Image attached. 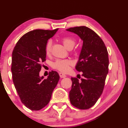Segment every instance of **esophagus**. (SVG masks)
Wrapping results in <instances>:
<instances>
[{
    "instance_id": "obj_1",
    "label": "esophagus",
    "mask_w": 128,
    "mask_h": 128,
    "mask_svg": "<svg viewBox=\"0 0 128 128\" xmlns=\"http://www.w3.org/2000/svg\"><path fill=\"white\" fill-rule=\"evenodd\" d=\"M59 74H60V76L61 78H64L66 77V75L64 73H63L62 72H60L59 73Z\"/></svg>"
}]
</instances>
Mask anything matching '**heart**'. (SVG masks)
Listing matches in <instances>:
<instances>
[{
	"mask_svg": "<svg viewBox=\"0 0 128 128\" xmlns=\"http://www.w3.org/2000/svg\"><path fill=\"white\" fill-rule=\"evenodd\" d=\"M62 42L66 48L68 49H72L75 44V40L71 36H64L62 38ZM52 42L49 41L46 46V54L49 55L52 50ZM72 61L69 60H57L52 64V67L62 72H66L68 70L70 66L72 65Z\"/></svg>",
	"mask_w": 128,
	"mask_h": 128,
	"instance_id": "b5f03b06",
	"label": "heart"
}]
</instances>
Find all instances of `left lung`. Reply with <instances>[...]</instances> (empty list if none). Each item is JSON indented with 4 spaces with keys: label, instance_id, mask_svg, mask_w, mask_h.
I'll use <instances>...</instances> for the list:
<instances>
[{
    "label": "left lung",
    "instance_id": "8db88e82",
    "mask_svg": "<svg viewBox=\"0 0 128 128\" xmlns=\"http://www.w3.org/2000/svg\"><path fill=\"white\" fill-rule=\"evenodd\" d=\"M66 30L76 34L83 41L82 47L75 68L82 72L80 81L72 78L69 92L71 104L80 110L93 106L102 94L108 73V53L100 37L86 26L70 28Z\"/></svg>",
    "mask_w": 128,
    "mask_h": 128
}]
</instances>
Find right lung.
Returning a JSON list of instances; mask_svg holds the SVG:
<instances>
[{"mask_svg":"<svg viewBox=\"0 0 128 128\" xmlns=\"http://www.w3.org/2000/svg\"><path fill=\"white\" fill-rule=\"evenodd\" d=\"M58 29H36L19 39L12 54V80L22 102L29 109L38 111L49 104L60 76L50 72L47 79L40 76L46 61V46Z\"/></svg>","mask_w":128,"mask_h":128,"instance_id":"obj_1","label":"right lung"}]
</instances>
